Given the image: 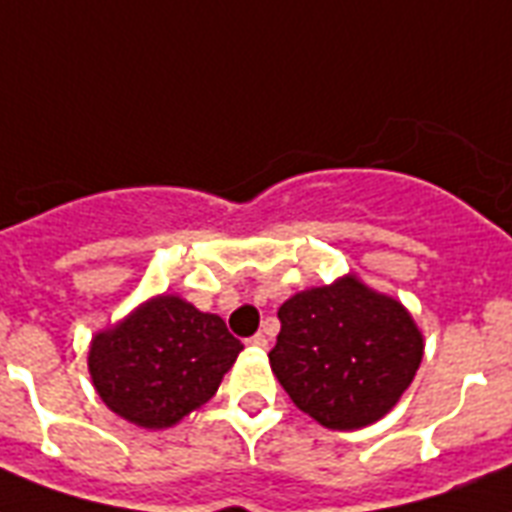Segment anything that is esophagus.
Listing matches in <instances>:
<instances>
[{"instance_id": "esophagus-1", "label": "esophagus", "mask_w": 512, "mask_h": 512, "mask_svg": "<svg viewBox=\"0 0 512 512\" xmlns=\"http://www.w3.org/2000/svg\"><path fill=\"white\" fill-rule=\"evenodd\" d=\"M267 336L264 334H256V336H251V339H248V347H253V350H267Z\"/></svg>"}]
</instances>
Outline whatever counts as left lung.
<instances>
[{
  "label": "left lung",
  "mask_w": 512,
  "mask_h": 512,
  "mask_svg": "<svg viewBox=\"0 0 512 512\" xmlns=\"http://www.w3.org/2000/svg\"><path fill=\"white\" fill-rule=\"evenodd\" d=\"M277 318L272 374L328 430H360L390 414L425 355L411 312L355 272L293 293Z\"/></svg>",
  "instance_id": "left-lung-1"
}]
</instances>
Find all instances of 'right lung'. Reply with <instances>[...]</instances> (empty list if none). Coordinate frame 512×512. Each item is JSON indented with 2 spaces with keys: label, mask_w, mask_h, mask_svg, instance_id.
Listing matches in <instances>:
<instances>
[{
  "label": "right lung",
  "mask_w": 512,
  "mask_h": 512,
  "mask_svg": "<svg viewBox=\"0 0 512 512\" xmlns=\"http://www.w3.org/2000/svg\"><path fill=\"white\" fill-rule=\"evenodd\" d=\"M240 350L219 315L157 293L93 336L87 371L109 411L144 430H165L216 395Z\"/></svg>",
  "instance_id": "right-lung-1"
}]
</instances>
